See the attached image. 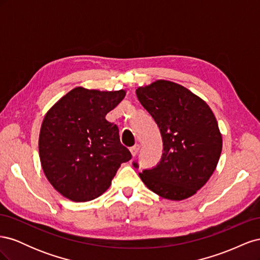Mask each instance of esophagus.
I'll return each mask as SVG.
<instances>
[{
  "label": "esophagus",
  "instance_id": "obj_1",
  "mask_svg": "<svg viewBox=\"0 0 260 260\" xmlns=\"http://www.w3.org/2000/svg\"><path fill=\"white\" fill-rule=\"evenodd\" d=\"M139 151H140V145H139V144H136L135 146H132V147L130 148V152H131V154H132L133 157H136V156L138 155Z\"/></svg>",
  "mask_w": 260,
  "mask_h": 260
}]
</instances>
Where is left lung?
Instances as JSON below:
<instances>
[{"mask_svg":"<svg viewBox=\"0 0 260 260\" xmlns=\"http://www.w3.org/2000/svg\"><path fill=\"white\" fill-rule=\"evenodd\" d=\"M136 92L158 125L164 149L156 167L139 174L141 180L164 199L191 198L214 174L221 154L222 137L214 113L205 101L171 81L157 80Z\"/></svg>","mask_w":260,"mask_h":260,"instance_id":"left-lung-1","label":"left lung"}]
</instances>
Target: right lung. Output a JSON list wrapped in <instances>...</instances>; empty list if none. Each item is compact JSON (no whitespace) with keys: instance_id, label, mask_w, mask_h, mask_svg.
<instances>
[{"instance_id":"obj_1","label":"right lung","mask_w":260,"mask_h":260,"mask_svg":"<svg viewBox=\"0 0 260 260\" xmlns=\"http://www.w3.org/2000/svg\"><path fill=\"white\" fill-rule=\"evenodd\" d=\"M124 90L99 91L78 86L46 113L39 136L45 177L73 202L103 194L122 162L131 159L119 129L105 116L120 103Z\"/></svg>"}]
</instances>
